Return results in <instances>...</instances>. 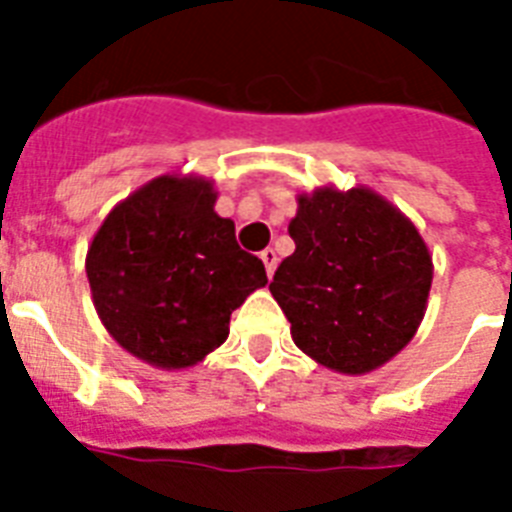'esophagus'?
<instances>
[{"instance_id": "1", "label": "esophagus", "mask_w": 512, "mask_h": 512, "mask_svg": "<svg viewBox=\"0 0 512 512\" xmlns=\"http://www.w3.org/2000/svg\"><path fill=\"white\" fill-rule=\"evenodd\" d=\"M260 260L265 263V271H268V276H273V271H276V265H279V255H276V249L268 247L260 252Z\"/></svg>"}]
</instances>
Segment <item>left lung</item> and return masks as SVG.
I'll return each instance as SVG.
<instances>
[{
  "mask_svg": "<svg viewBox=\"0 0 512 512\" xmlns=\"http://www.w3.org/2000/svg\"><path fill=\"white\" fill-rule=\"evenodd\" d=\"M295 252L271 295L292 340L319 364L364 374L412 340L428 305L433 260L409 217L369 188L297 196Z\"/></svg>",
  "mask_w": 512,
  "mask_h": 512,
  "instance_id": "8db88e82",
  "label": "left lung"
}]
</instances>
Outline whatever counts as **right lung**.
Listing matches in <instances>:
<instances>
[{
	"mask_svg": "<svg viewBox=\"0 0 512 512\" xmlns=\"http://www.w3.org/2000/svg\"><path fill=\"white\" fill-rule=\"evenodd\" d=\"M215 199L204 177H154L108 212L87 249L103 327L148 364H199L225 342L231 313L268 284Z\"/></svg>",
	"mask_w": 512,
	"mask_h": 512,
	"instance_id": "1",
	"label": "right lung"
}]
</instances>
